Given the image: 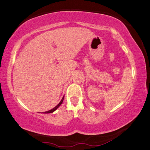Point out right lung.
I'll list each match as a JSON object with an SVG mask.
<instances>
[{"label": "right lung", "mask_w": 150, "mask_h": 150, "mask_svg": "<svg viewBox=\"0 0 150 150\" xmlns=\"http://www.w3.org/2000/svg\"><path fill=\"white\" fill-rule=\"evenodd\" d=\"M63 100H64V97H63L62 98V99H61V101H60V103L57 105L56 106V107H54L53 109H51V110H49V111H45V112H44V113H51V112H54L55 110H56L58 107H59L60 105H61L62 103V102H63Z\"/></svg>", "instance_id": "1"}]
</instances>
